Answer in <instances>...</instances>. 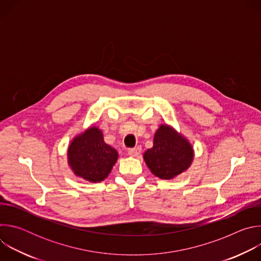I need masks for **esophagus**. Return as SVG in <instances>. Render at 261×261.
<instances>
[{"label": "esophagus", "instance_id": "1", "mask_svg": "<svg viewBox=\"0 0 261 261\" xmlns=\"http://www.w3.org/2000/svg\"><path fill=\"white\" fill-rule=\"evenodd\" d=\"M141 152V147L140 146H136V147H133V148H129L128 150V154L131 156V157H137Z\"/></svg>", "mask_w": 261, "mask_h": 261}]
</instances>
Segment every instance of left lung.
Returning a JSON list of instances; mask_svg holds the SVG:
<instances>
[{
	"instance_id": "left-lung-1",
	"label": "left lung",
	"mask_w": 261,
	"mask_h": 261,
	"mask_svg": "<svg viewBox=\"0 0 261 261\" xmlns=\"http://www.w3.org/2000/svg\"><path fill=\"white\" fill-rule=\"evenodd\" d=\"M193 148L189 141L171 127L161 125L154 136V145L143 159L152 173L170 179L187 170L193 161Z\"/></svg>"
}]
</instances>
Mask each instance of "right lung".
I'll return each instance as SVG.
<instances>
[{"label":"right lung","mask_w":261,"mask_h":261,"mask_svg":"<svg viewBox=\"0 0 261 261\" xmlns=\"http://www.w3.org/2000/svg\"><path fill=\"white\" fill-rule=\"evenodd\" d=\"M118 157V152L104 142L102 131L96 127L76 136L68 148V163L73 172L92 182L103 180Z\"/></svg>","instance_id":"1"}]
</instances>
